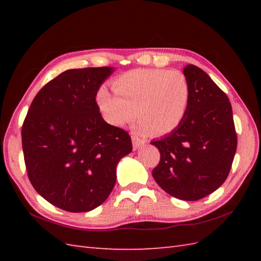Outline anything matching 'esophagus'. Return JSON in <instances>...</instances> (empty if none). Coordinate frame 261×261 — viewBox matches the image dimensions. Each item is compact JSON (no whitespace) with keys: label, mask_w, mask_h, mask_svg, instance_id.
Returning a JSON list of instances; mask_svg holds the SVG:
<instances>
[{"label":"esophagus","mask_w":261,"mask_h":261,"mask_svg":"<svg viewBox=\"0 0 261 261\" xmlns=\"http://www.w3.org/2000/svg\"><path fill=\"white\" fill-rule=\"evenodd\" d=\"M145 143H146V141H143V140H140L139 138H137V137H132V145H134V149L135 150H137V149H140V148H142L143 146H145Z\"/></svg>","instance_id":"34e87169"}]
</instances>
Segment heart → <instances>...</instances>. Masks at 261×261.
Listing matches in <instances>:
<instances>
[{"mask_svg":"<svg viewBox=\"0 0 261 261\" xmlns=\"http://www.w3.org/2000/svg\"><path fill=\"white\" fill-rule=\"evenodd\" d=\"M114 94L101 87L96 103L103 118L124 126L135 118L139 135H167L180 125L190 108L191 86L179 70L134 69L112 83Z\"/></svg>","mask_w":261,"mask_h":261,"instance_id":"1","label":"heart"}]
</instances>
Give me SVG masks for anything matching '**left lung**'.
Here are the masks:
<instances>
[{"label":"left lung","mask_w":261,"mask_h":261,"mask_svg":"<svg viewBox=\"0 0 261 261\" xmlns=\"http://www.w3.org/2000/svg\"><path fill=\"white\" fill-rule=\"evenodd\" d=\"M182 73L191 86L190 108L177 129L151 141L160 152L152 177L169 195L197 201L225 181L237 150V135L225 93L195 65H186Z\"/></svg>","instance_id":"obj_1"}]
</instances>
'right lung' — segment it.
Returning <instances> with one entry per match:
<instances>
[{"mask_svg": "<svg viewBox=\"0 0 261 261\" xmlns=\"http://www.w3.org/2000/svg\"><path fill=\"white\" fill-rule=\"evenodd\" d=\"M115 69H68L33 98L22 125L28 176L55 206L88 212L112 192L116 166L132 151L127 132L109 124L96 103L99 87Z\"/></svg>", "mask_w": 261, "mask_h": 261, "instance_id": "1", "label": "right lung"}]
</instances>
